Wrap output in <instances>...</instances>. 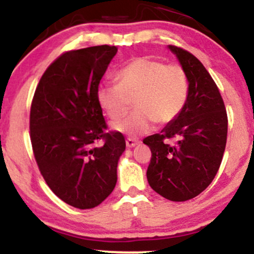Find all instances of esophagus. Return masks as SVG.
I'll use <instances>...</instances> for the list:
<instances>
[{
    "mask_svg": "<svg viewBox=\"0 0 254 254\" xmlns=\"http://www.w3.org/2000/svg\"><path fill=\"white\" fill-rule=\"evenodd\" d=\"M125 143H127V148H132V147H135V146H137L140 142H138L137 140H134V138H127Z\"/></svg>",
    "mask_w": 254,
    "mask_h": 254,
    "instance_id": "obj_1",
    "label": "esophagus"
}]
</instances>
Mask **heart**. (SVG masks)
<instances>
[{
    "label": "heart",
    "instance_id": "1",
    "mask_svg": "<svg viewBox=\"0 0 254 254\" xmlns=\"http://www.w3.org/2000/svg\"><path fill=\"white\" fill-rule=\"evenodd\" d=\"M188 96L189 79L183 66L149 57L131 61L119 70L118 84H103L97 90L98 105L112 120L124 117L134 100L135 111L112 124L114 131L130 137L147 134L156 122H173Z\"/></svg>",
    "mask_w": 254,
    "mask_h": 254
}]
</instances>
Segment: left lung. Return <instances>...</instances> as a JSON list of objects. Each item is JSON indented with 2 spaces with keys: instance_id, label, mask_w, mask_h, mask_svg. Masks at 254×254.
<instances>
[{
  "instance_id": "left-lung-1",
  "label": "left lung",
  "mask_w": 254,
  "mask_h": 254,
  "mask_svg": "<svg viewBox=\"0 0 254 254\" xmlns=\"http://www.w3.org/2000/svg\"><path fill=\"white\" fill-rule=\"evenodd\" d=\"M189 79L185 107L161 134L148 136L151 148L147 169L149 186L164 198L184 202L209 186L217 175L228 135V116L214 80L193 55L169 45ZM176 137L174 146L164 142Z\"/></svg>"
}]
</instances>
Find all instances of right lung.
Wrapping results in <instances>:
<instances>
[{"instance_id": "1", "label": "right lung", "mask_w": 254, "mask_h": 254, "mask_svg": "<svg viewBox=\"0 0 254 254\" xmlns=\"http://www.w3.org/2000/svg\"><path fill=\"white\" fill-rule=\"evenodd\" d=\"M116 46L69 51L40 79L30 109L34 156L45 181L63 202L96 207L112 193L125 138L106 132L97 90ZM103 140V145L95 143Z\"/></svg>"}]
</instances>
